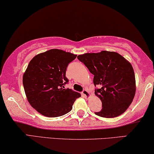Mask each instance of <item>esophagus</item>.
I'll return each instance as SVG.
<instances>
[{"instance_id":"esophagus-1","label":"esophagus","mask_w":154,"mask_h":154,"mask_svg":"<svg viewBox=\"0 0 154 154\" xmlns=\"http://www.w3.org/2000/svg\"><path fill=\"white\" fill-rule=\"evenodd\" d=\"M82 95H84L86 98H88L90 97V93H88V91L87 89H84L82 91Z\"/></svg>"}]
</instances>
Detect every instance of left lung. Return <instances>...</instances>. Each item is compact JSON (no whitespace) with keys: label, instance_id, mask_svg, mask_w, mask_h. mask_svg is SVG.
<instances>
[{"label":"left lung","instance_id":"1","mask_svg":"<svg viewBox=\"0 0 154 154\" xmlns=\"http://www.w3.org/2000/svg\"><path fill=\"white\" fill-rule=\"evenodd\" d=\"M77 58L94 75L95 94L101 99L102 109L95 112L103 118L123 114L133 101L136 91L135 76L131 63L119 53L103 51L85 53Z\"/></svg>","mask_w":154,"mask_h":154}]
</instances>
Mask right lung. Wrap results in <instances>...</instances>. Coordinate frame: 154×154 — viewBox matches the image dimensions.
I'll return each instance as SVG.
<instances>
[{
    "mask_svg": "<svg viewBox=\"0 0 154 154\" xmlns=\"http://www.w3.org/2000/svg\"><path fill=\"white\" fill-rule=\"evenodd\" d=\"M77 55L51 49L34 57L23 75L27 99L32 107L47 117L61 116L70 112L80 94L65 88L68 64Z\"/></svg>",
    "mask_w": 154,
    "mask_h": 154,
    "instance_id": "obj_1",
    "label": "right lung"
}]
</instances>
